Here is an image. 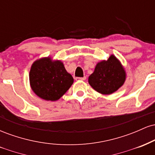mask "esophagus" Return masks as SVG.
Masks as SVG:
<instances>
[{
	"label": "esophagus",
	"mask_w": 155,
	"mask_h": 155,
	"mask_svg": "<svg viewBox=\"0 0 155 155\" xmlns=\"http://www.w3.org/2000/svg\"><path fill=\"white\" fill-rule=\"evenodd\" d=\"M76 80H81V81H84V80L86 79V76H84V77H76Z\"/></svg>",
	"instance_id": "esophagus-1"
}]
</instances>
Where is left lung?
I'll list each match as a JSON object with an SVG mask.
<instances>
[{
	"instance_id": "8db88e82",
	"label": "left lung",
	"mask_w": 155,
	"mask_h": 155,
	"mask_svg": "<svg viewBox=\"0 0 155 155\" xmlns=\"http://www.w3.org/2000/svg\"><path fill=\"white\" fill-rule=\"evenodd\" d=\"M125 71L116 57L111 55L108 60L100 62L93 74L89 76V84L94 90L104 95H110L122 86Z\"/></svg>"
}]
</instances>
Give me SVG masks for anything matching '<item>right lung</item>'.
<instances>
[{"label":"right lung","instance_id":"add662e5","mask_svg":"<svg viewBox=\"0 0 155 155\" xmlns=\"http://www.w3.org/2000/svg\"><path fill=\"white\" fill-rule=\"evenodd\" d=\"M33 91L41 98L54 101L60 99L74 82L63 63L51 58H42L32 65L29 75Z\"/></svg>","mask_w":155,"mask_h":155}]
</instances>
